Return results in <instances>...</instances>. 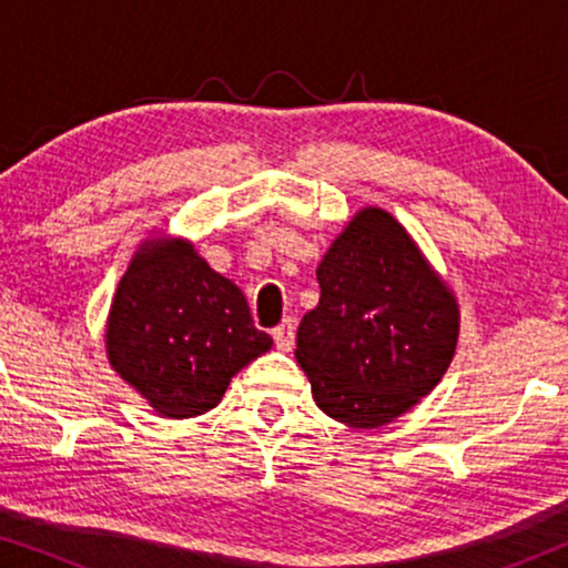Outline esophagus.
I'll return each instance as SVG.
<instances>
[{
    "instance_id": "esophagus-1",
    "label": "esophagus",
    "mask_w": 568,
    "mask_h": 568,
    "mask_svg": "<svg viewBox=\"0 0 568 568\" xmlns=\"http://www.w3.org/2000/svg\"><path fill=\"white\" fill-rule=\"evenodd\" d=\"M271 336H274L276 348H282V352H292V346H294V323L292 321H284L282 325H276V328L271 331Z\"/></svg>"
}]
</instances>
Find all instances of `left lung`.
<instances>
[{
  "label": "left lung",
  "mask_w": 568,
  "mask_h": 568,
  "mask_svg": "<svg viewBox=\"0 0 568 568\" xmlns=\"http://www.w3.org/2000/svg\"><path fill=\"white\" fill-rule=\"evenodd\" d=\"M321 302L302 317L297 356L315 403L377 429L432 393L457 344V305L408 232L364 209L317 266Z\"/></svg>",
  "instance_id": "8db88e82"
}]
</instances>
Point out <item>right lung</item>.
I'll use <instances>...</instances> for the list:
<instances>
[{"instance_id":"obj_1","label":"right lung","mask_w":568,"mask_h":568,"mask_svg":"<svg viewBox=\"0 0 568 568\" xmlns=\"http://www.w3.org/2000/svg\"><path fill=\"white\" fill-rule=\"evenodd\" d=\"M115 372L162 416L222 400L232 375L271 348L243 292L189 243H146L115 292L105 333Z\"/></svg>"}]
</instances>
